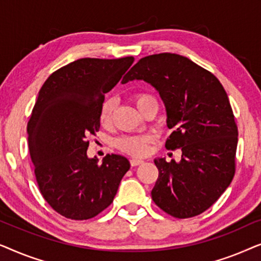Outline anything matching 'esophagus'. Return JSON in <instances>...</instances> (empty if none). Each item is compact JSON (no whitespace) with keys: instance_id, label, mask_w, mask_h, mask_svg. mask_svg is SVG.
I'll return each mask as SVG.
<instances>
[{"instance_id":"obj_1","label":"esophagus","mask_w":261,"mask_h":261,"mask_svg":"<svg viewBox=\"0 0 261 261\" xmlns=\"http://www.w3.org/2000/svg\"><path fill=\"white\" fill-rule=\"evenodd\" d=\"M142 163H144V160H141V159H138V158H132V159H130V164H132V166H138V165H141Z\"/></svg>"}]
</instances>
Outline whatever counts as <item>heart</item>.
<instances>
[{
	"label": "heart",
	"mask_w": 261,
	"mask_h": 261,
	"mask_svg": "<svg viewBox=\"0 0 261 261\" xmlns=\"http://www.w3.org/2000/svg\"><path fill=\"white\" fill-rule=\"evenodd\" d=\"M133 101L139 110L142 109V107L147 105L148 102L155 101L151 95L145 94V92H139L133 96ZM114 110V99L107 98L102 105L101 109V122L108 123L112 119ZM152 139L148 135H132V137H122L116 140V146L121 151L128 153L132 155H145L148 152V146L151 144Z\"/></svg>",
	"instance_id": "heart-1"
}]
</instances>
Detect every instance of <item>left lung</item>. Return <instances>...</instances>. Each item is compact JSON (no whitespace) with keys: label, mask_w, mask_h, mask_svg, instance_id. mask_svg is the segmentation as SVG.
<instances>
[{"label":"left lung","mask_w":261,"mask_h":261,"mask_svg":"<svg viewBox=\"0 0 261 261\" xmlns=\"http://www.w3.org/2000/svg\"><path fill=\"white\" fill-rule=\"evenodd\" d=\"M134 80L159 92L172 129L165 147L181 149L179 163L154 160L159 176L152 199L177 219L197 216L220 198L235 173L238 126L227 92L212 72L174 53L141 58L122 83Z\"/></svg>","instance_id":"1"}]
</instances>
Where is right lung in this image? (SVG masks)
<instances>
[{
	"label": "right lung",
	"mask_w": 261,
	"mask_h": 261,
	"mask_svg": "<svg viewBox=\"0 0 261 261\" xmlns=\"http://www.w3.org/2000/svg\"><path fill=\"white\" fill-rule=\"evenodd\" d=\"M82 58L60 67L42 85L27 124L28 147L45 201L60 215L89 220L112 204L129 170L127 158H88V137L99 129L105 94L133 64Z\"/></svg>",
	"instance_id": "1"
}]
</instances>
